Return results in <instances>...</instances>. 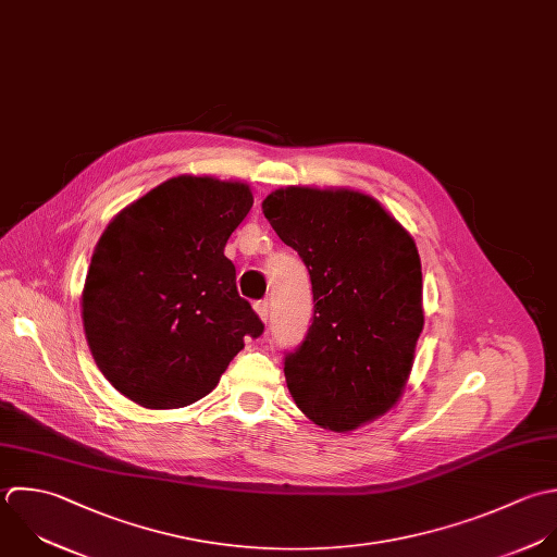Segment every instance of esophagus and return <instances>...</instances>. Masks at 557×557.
Wrapping results in <instances>:
<instances>
[{"label": "esophagus", "mask_w": 557, "mask_h": 557, "mask_svg": "<svg viewBox=\"0 0 557 557\" xmlns=\"http://www.w3.org/2000/svg\"><path fill=\"white\" fill-rule=\"evenodd\" d=\"M253 308H256V312H258L260 321H262V323H267V321H269V301H258Z\"/></svg>", "instance_id": "obj_1"}]
</instances>
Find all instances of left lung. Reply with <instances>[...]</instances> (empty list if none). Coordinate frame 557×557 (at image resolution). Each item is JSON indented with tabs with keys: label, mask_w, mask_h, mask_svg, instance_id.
Masks as SVG:
<instances>
[{
	"label": "left lung",
	"mask_w": 557,
	"mask_h": 557,
	"mask_svg": "<svg viewBox=\"0 0 557 557\" xmlns=\"http://www.w3.org/2000/svg\"><path fill=\"white\" fill-rule=\"evenodd\" d=\"M262 212L312 280V325L284 360L297 408L338 434L384 417L404 395L425 323L414 238L351 188H277Z\"/></svg>",
	"instance_id": "1"
}]
</instances>
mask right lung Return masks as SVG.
<instances>
[{"label": "right lung", "instance_id": "add662e5", "mask_svg": "<svg viewBox=\"0 0 557 557\" xmlns=\"http://www.w3.org/2000/svg\"><path fill=\"white\" fill-rule=\"evenodd\" d=\"M253 206L245 182L177 175L125 206L95 245L82 290L103 377L147 410L184 408L264 330L223 249Z\"/></svg>", "mask_w": 557, "mask_h": 557}]
</instances>
